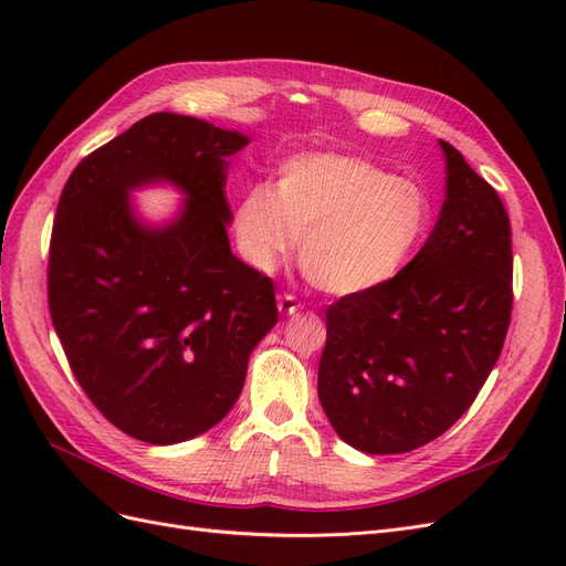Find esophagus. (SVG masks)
I'll return each instance as SVG.
<instances>
[{
  "mask_svg": "<svg viewBox=\"0 0 566 566\" xmlns=\"http://www.w3.org/2000/svg\"><path fill=\"white\" fill-rule=\"evenodd\" d=\"M302 310L300 302L293 295H281L279 297V312L285 316H295Z\"/></svg>",
  "mask_w": 566,
  "mask_h": 566,
  "instance_id": "34e87169",
  "label": "esophagus"
}]
</instances>
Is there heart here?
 I'll return each mask as SVG.
<instances>
[{
	"mask_svg": "<svg viewBox=\"0 0 566 566\" xmlns=\"http://www.w3.org/2000/svg\"><path fill=\"white\" fill-rule=\"evenodd\" d=\"M434 205L413 179L356 153H300L273 188L252 186L235 205V241L245 262L271 273L300 245L304 279L333 297L389 285L413 260Z\"/></svg>",
	"mask_w": 566,
	"mask_h": 566,
	"instance_id": "1",
	"label": "heart"
}]
</instances>
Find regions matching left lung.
Listing matches in <instances>:
<instances>
[{
  "label": "left lung",
  "mask_w": 566,
  "mask_h": 566,
  "mask_svg": "<svg viewBox=\"0 0 566 566\" xmlns=\"http://www.w3.org/2000/svg\"><path fill=\"white\" fill-rule=\"evenodd\" d=\"M422 250L389 285L325 314L318 399L356 451L408 453L465 413L499 361L512 312V233L499 193L460 153Z\"/></svg>",
  "instance_id": "obj_1"
}]
</instances>
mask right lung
<instances>
[{
    "label": "right lung",
    "mask_w": 566,
    "mask_h": 566,
    "mask_svg": "<svg viewBox=\"0 0 566 566\" xmlns=\"http://www.w3.org/2000/svg\"><path fill=\"white\" fill-rule=\"evenodd\" d=\"M250 136L153 113L84 158L51 233L49 310L77 382L117 430L167 447L212 430L241 397L248 361L276 325L271 279L229 245V158ZM185 196L153 226L130 193Z\"/></svg>",
    "instance_id": "obj_1"
}]
</instances>
